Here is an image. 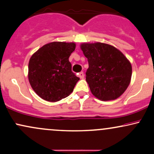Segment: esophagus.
<instances>
[{
  "instance_id": "obj_1",
  "label": "esophagus",
  "mask_w": 154,
  "mask_h": 154,
  "mask_svg": "<svg viewBox=\"0 0 154 154\" xmlns=\"http://www.w3.org/2000/svg\"><path fill=\"white\" fill-rule=\"evenodd\" d=\"M79 77L80 79L84 78V72H79Z\"/></svg>"
}]
</instances>
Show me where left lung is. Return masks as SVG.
I'll list each match as a JSON object with an SVG mask.
<instances>
[{
    "instance_id": "8db88e82",
    "label": "left lung",
    "mask_w": 154,
    "mask_h": 154,
    "mask_svg": "<svg viewBox=\"0 0 154 154\" xmlns=\"http://www.w3.org/2000/svg\"><path fill=\"white\" fill-rule=\"evenodd\" d=\"M81 49L89 64L86 81L93 95L104 101L119 98L130 85V61L121 51L106 43H83Z\"/></svg>"
}]
</instances>
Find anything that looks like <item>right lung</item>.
<instances>
[{"label":"right lung","instance_id":"add662e5","mask_svg":"<svg viewBox=\"0 0 154 154\" xmlns=\"http://www.w3.org/2000/svg\"><path fill=\"white\" fill-rule=\"evenodd\" d=\"M75 43L53 42L40 48L29 61V81L43 99L59 101L73 91L79 77L72 71L70 55Z\"/></svg>","mask_w":154,"mask_h":154}]
</instances>
